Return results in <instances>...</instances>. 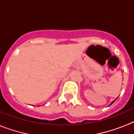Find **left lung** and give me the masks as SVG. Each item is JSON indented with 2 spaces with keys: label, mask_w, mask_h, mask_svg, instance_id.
<instances>
[{
  "label": "left lung",
  "mask_w": 134,
  "mask_h": 134,
  "mask_svg": "<svg viewBox=\"0 0 134 134\" xmlns=\"http://www.w3.org/2000/svg\"><path fill=\"white\" fill-rule=\"evenodd\" d=\"M115 100H116V99H115ZM115 100H113V101H112V102H111V103H110V105H112V104H113V103H114V102H115Z\"/></svg>",
  "instance_id": "8db88e82"
}]
</instances>
